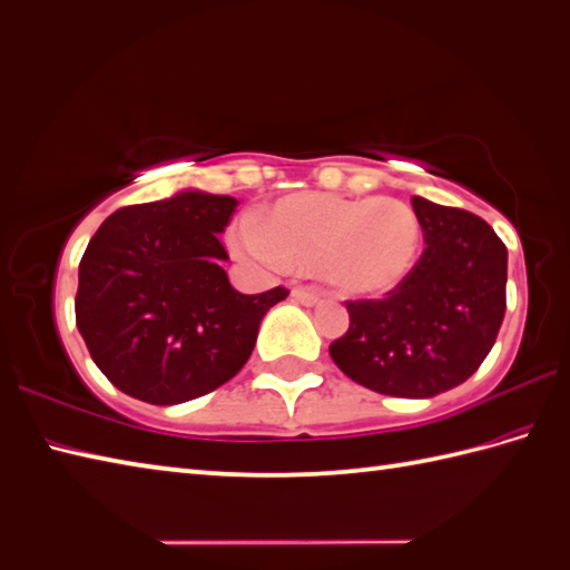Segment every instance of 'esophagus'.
<instances>
[{"label": "esophagus", "mask_w": 570, "mask_h": 570, "mask_svg": "<svg viewBox=\"0 0 570 570\" xmlns=\"http://www.w3.org/2000/svg\"><path fill=\"white\" fill-rule=\"evenodd\" d=\"M293 297L299 302V305H307V307H312V305H317L322 295L317 293V289H309V287H295V289H293Z\"/></svg>", "instance_id": "esophagus-1"}]
</instances>
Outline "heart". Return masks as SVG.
Returning <instances> with one entry per match:
<instances>
[{"mask_svg": "<svg viewBox=\"0 0 570 570\" xmlns=\"http://www.w3.org/2000/svg\"><path fill=\"white\" fill-rule=\"evenodd\" d=\"M229 244L238 258L263 268L320 271L344 295L377 297L412 273L420 219L392 197L307 193L275 202L268 222L256 214L238 217Z\"/></svg>", "mask_w": 570, "mask_h": 570, "instance_id": "heart-1", "label": "heart"}]
</instances>
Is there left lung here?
<instances>
[{
  "label": "left lung",
  "instance_id": "left-lung-1",
  "mask_svg": "<svg viewBox=\"0 0 570 570\" xmlns=\"http://www.w3.org/2000/svg\"><path fill=\"white\" fill-rule=\"evenodd\" d=\"M424 253L383 299L346 302L328 353L351 381L392 397H434L468 381L504 320L508 248L475 214L412 197Z\"/></svg>",
  "mask_w": 570,
  "mask_h": 570
}]
</instances>
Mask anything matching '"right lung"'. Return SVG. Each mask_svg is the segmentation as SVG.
<instances>
[{"mask_svg":"<svg viewBox=\"0 0 570 570\" xmlns=\"http://www.w3.org/2000/svg\"><path fill=\"white\" fill-rule=\"evenodd\" d=\"M236 205L187 189L117 209L87 244L75 322L97 368L126 395L180 404L217 390L244 368L265 312L289 295L232 287L217 234Z\"/></svg>","mask_w":570,"mask_h":570,"instance_id":"add662e5","label":"right lung"}]
</instances>
